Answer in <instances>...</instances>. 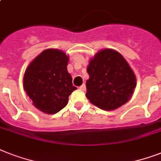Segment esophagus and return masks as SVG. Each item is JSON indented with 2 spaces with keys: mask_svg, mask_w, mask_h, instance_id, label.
Wrapping results in <instances>:
<instances>
[{
  "mask_svg": "<svg viewBox=\"0 0 161 161\" xmlns=\"http://www.w3.org/2000/svg\"><path fill=\"white\" fill-rule=\"evenodd\" d=\"M79 89H80V90H82V91H85L86 90L85 84H83L82 86H80V87H79Z\"/></svg>",
  "mask_w": 161,
  "mask_h": 161,
  "instance_id": "34e87169",
  "label": "esophagus"
}]
</instances>
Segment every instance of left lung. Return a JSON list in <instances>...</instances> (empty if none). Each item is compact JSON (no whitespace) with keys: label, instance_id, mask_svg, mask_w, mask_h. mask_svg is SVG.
<instances>
[{"label":"left lung","instance_id":"1","mask_svg":"<svg viewBox=\"0 0 161 161\" xmlns=\"http://www.w3.org/2000/svg\"><path fill=\"white\" fill-rule=\"evenodd\" d=\"M86 97L101 109L114 110L132 97L136 87L133 70L119 53L113 49L98 52L87 68Z\"/></svg>","mask_w":161,"mask_h":161}]
</instances>
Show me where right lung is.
I'll return each instance as SVG.
<instances>
[{
  "mask_svg": "<svg viewBox=\"0 0 161 161\" xmlns=\"http://www.w3.org/2000/svg\"><path fill=\"white\" fill-rule=\"evenodd\" d=\"M68 56L58 49H46L28 65L23 78L24 90L42 112L54 114L68 104L77 88L67 66Z\"/></svg>",
  "mask_w": 161,
  "mask_h": 161,
  "instance_id": "right-lung-1",
  "label": "right lung"
}]
</instances>
